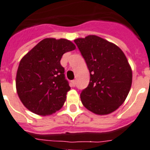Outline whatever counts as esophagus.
<instances>
[{"instance_id":"1","label":"esophagus","mask_w":150,"mask_h":150,"mask_svg":"<svg viewBox=\"0 0 150 150\" xmlns=\"http://www.w3.org/2000/svg\"><path fill=\"white\" fill-rule=\"evenodd\" d=\"M71 85H72V86H76V81H75V80H72V81H71Z\"/></svg>"}]
</instances>
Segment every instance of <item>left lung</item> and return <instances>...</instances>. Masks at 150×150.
Returning a JSON list of instances; mask_svg holds the SVG:
<instances>
[{"instance_id": "1", "label": "left lung", "mask_w": 150, "mask_h": 150, "mask_svg": "<svg viewBox=\"0 0 150 150\" xmlns=\"http://www.w3.org/2000/svg\"><path fill=\"white\" fill-rule=\"evenodd\" d=\"M90 72L88 86L80 93L83 105L97 115L114 112L130 90L133 73L118 46L96 35L74 40Z\"/></svg>"}]
</instances>
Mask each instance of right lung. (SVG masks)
Here are the masks:
<instances>
[{"mask_svg":"<svg viewBox=\"0 0 150 150\" xmlns=\"http://www.w3.org/2000/svg\"><path fill=\"white\" fill-rule=\"evenodd\" d=\"M75 49L69 40L45 38L22 57L16 75V90L28 110L48 116L62 108L70 87L60 60L64 54Z\"/></svg>","mask_w":150,"mask_h":150,"instance_id":"obj_1","label":"right lung"}]
</instances>
